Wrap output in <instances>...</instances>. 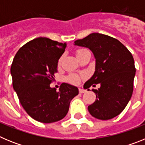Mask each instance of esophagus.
<instances>
[{"label":"esophagus","mask_w":145,"mask_h":145,"mask_svg":"<svg viewBox=\"0 0 145 145\" xmlns=\"http://www.w3.org/2000/svg\"><path fill=\"white\" fill-rule=\"evenodd\" d=\"M79 92H80V93H84L86 92V90H85V89H82V88H79Z\"/></svg>","instance_id":"1"}]
</instances>
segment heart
I'll use <instances>...</instances> for the list:
<instances>
[{
	"label": "heart",
	"instance_id": "obj_1",
	"mask_svg": "<svg viewBox=\"0 0 145 145\" xmlns=\"http://www.w3.org/2000/svg\"><path fill=\"white\" fill-rule=\"evenodd\" d=\"M87 50L83 49V48H80V49H78L76 51V57H78L80 55H81L82 54L85 52ZM61 58H60L58 61V65H59L61 64ZM67 80L71 84H74V85H76L80 82V76L77 74H70L67 77Z\"/></svg>",
	"mask_w": 145,
	"mask_h": 145
}]
</instances>
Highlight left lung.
<instances>
[{"mask_svg": "<svg viewBox=\"0 0 145 145\" xmlns=\"http://www.w3.org/2000/svg\"><path fill=\"white\" fill-rule=\"evenodd\" d=\"M75 45L88 48L96 59L95 72L84 87L92 89L96 100L88 107L93 117L109 120L123 110L132 96L136 68L133 56L118 40L100 33H91ZM89 89H88V91Z\"/></svg>", "mask_w": 145, "mask_h": 145, "instance_id": "8db88e82", "label": "left lung"}]
</instances>
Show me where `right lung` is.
<instances>
[{
    "label": "right lung",
    "mask_w": 145,
    "mask_h": 145,
    "mask_svg": "<svg viewBox=\"0 0 145 145\" xmlns=\"http://www.w3.org/2000/svg\"><path fill=\"white\" fill-rule=\"evenodd\" d=\"M66 46L47 38H35L19 49L11 64L13 87L20 103L39 122L50 123L64 118L70 101L78 94L77 87L65 83L59 91L50 87Z\"/></svg>",
    "instance_id": "obj_1"
}]
</instances>
